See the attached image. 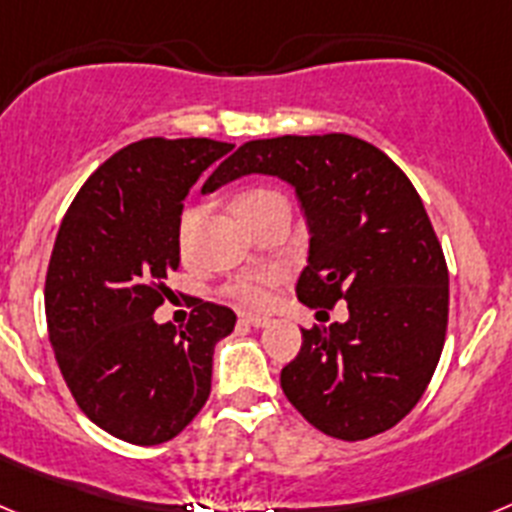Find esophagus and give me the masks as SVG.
Segmentation results:
<instances>
[{"label": "esophagus", "mask_w": 512, "mask_h": 512, "mask_svg": "<svg viewBox=\"0 0 512 512\" xmlns=\"http://www.w3.org/2000/svg\"><path fill=\"white\" fill-rule=\"evenodd\" d=\"M241 323L251 325V328H264V325H269V318H264V315H251V312H243Z\"/></svg>", "instance_id": "34e87169"}]
</instances>
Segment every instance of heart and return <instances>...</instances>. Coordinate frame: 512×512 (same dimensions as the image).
Instances as JSON below:
<instances>
[{"instance_id":"b5f03b06","label":"heart","mask_w":512,"mask_h":512,"mask_svg":"<svg viewBox=\"0 0 512 512\" xmlns=\"http://www.w3.org/2000/svg\"><path fill=\"white\" fill-rule=\"evenodd\" d=\"M274 202H284L274 189H248L238 197L235 202V210H253V207L274 205ZM194 223H197V210H187L182 215V225H179V241L182 246L189 243V235H192ZM282 282V271L279 269H264V271H248L243 277L235 279L228 287V295L233 300H238L246 307H266L271 302V289Z\"/></svg>"}]
</instances>
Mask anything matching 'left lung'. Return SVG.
I'll return each instance as SVG.
<instances>
[{"label":"left lung","mask_w":512,"mask_h":512,"mask_svg":"<svg viewBox=\"0 0 512 512\" xmlns=\"http://www.w3.org/2000/svg\"><path fill=\"white\" fill-rule=\"evenodd\" d=\"M248 174L295 187L310 230L300 302L348 307L346 323L302 330L284 395L325 436L390 431L423 397L449 323V269L418 192L390 156L343 133L248 140L202 192Z\"/></svg>","instance_id":"1"}]
</instances>
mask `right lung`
<instances>
[{"instance_id": "add662e5", "label": "right lung", "mask_w": 512, "mask_h": 512, "mask_svg": "<svg viewBox=\"0 0 512 512\" xmlns=\"http://www.w3.org/2000/svg\"><path fill=\"white\" fill-rule=\"evenodd\" d=\"M233 148L210 138H146L107 158L63 217L45 277L58 369L76 405L120 441L156 446L210 397L212 354L235 312L194 302L189 323H156L179 269L184 197Z\"/></svg>"}]
</instances>
